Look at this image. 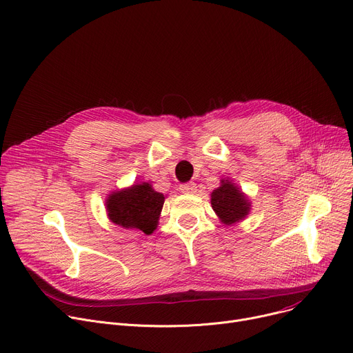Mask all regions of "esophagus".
<instances>
[{
	"instance_id": "obj_1",
	"label": "esophagus",
	"mask_w": 353,
	"mask_h": 353,
	"mask_svg": "<svg viewBox=\"0 0 353 353\" xmlns=\"http://www.w3.org/2000/svg\"><path fill=\"white\" fill-rule=\"evenodd\" d=\"M197 190V187L194 183H184L180 185V192L184 194H194Z\"/></svg>"
}]
</instances>
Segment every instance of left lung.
<instances>
[{
  "mask_svg": "<svg viewBox=\"0 0 353 353\" xmlns=\"http://www.w3.org/2000/svg\"><path fill=\"white\" fill-rule=\"evenodd\" d=\"M211 207L223 224L231 225L248 216L251 203L236 183L223 179L220 187L211 193Z\"/></svg>",
  "mask_w": 353,
  "mask_h": 353,
  "instance_id": "8db88e82",
  "label": "left lung"
}]
</instances>
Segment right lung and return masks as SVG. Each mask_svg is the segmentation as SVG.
I'll list each match as a JSON object with an SVG mask.
<instances>
[{
	"instance_id": "1",
	"label": "right lung",
	"mask_w": 353,
	"mask_h": 353,
	"mask_svg": "<svg viewBox=\"0 0 353 353\" xmlns=\"http://www.w3.org/2000/svg\"><path fill=\"white\" fill-rule=\"evenodd\" d=\"M164 196L154 192L152 184H133L129 189L114 192L106 199L109 220L125 228H136L152 234L163 208Z\"/></svg>"
}]
</instances>
